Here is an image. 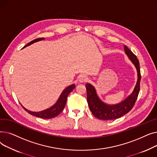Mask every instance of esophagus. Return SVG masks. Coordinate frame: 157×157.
Segmentation results:
<instances>
[{
    "label": "esophagus",
    "instance_id": "1",
    "mask_svg": "<svg viewBox=\"0 0 157 157\" xmlns=\"http://www.w3.org/2000/svg\"><path fill=\"white\" fill-rule=\"evenodd\" d=\"M88 80V77H86L85 75H81L79 78V81L81 83H85V82H86Z\"/></svg>",
    "mask_w": 157,
    "mask_h": 157
}]
</instances>
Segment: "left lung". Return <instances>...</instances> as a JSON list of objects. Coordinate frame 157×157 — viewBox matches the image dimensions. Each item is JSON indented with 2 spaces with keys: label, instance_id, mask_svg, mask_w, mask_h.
Wrapping results in <instances>:
<instances>
[{
  "label": "left lung",
  "instance_id": "obj_1",
  "mask_svg": "<svg viewBox=\"0 0 157 157\" xmlns=\"http://www.w3.org/2000/svg\"><path fill=\"white\" fill-rule=\"evenodd\" d=\"M124 49L125 53L134 64L137 71V82L132 94L122 102L117 105H110L105 104L98 98L95 88L92 85L88 83L86 85L87 102L90 109L96 118L100 120H110L121 117L133 108L137 98L140 91V81L141 79L139 62L137 56L126 46H124Z\"/></svg>",
  "mask_w": 157,
  "mask_h": 157
}]
</instances>
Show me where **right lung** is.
Returning a JSON list of instances; mask_svg holds the SVG:
<instances>
[{
    "instance_id": "right-lung-1",
    "label": "right lung",
    "mask_w": 157,
    "mask_h": 157,
    "mask_svg": "<svg viewBox=\"0 0 157 157\" xmlns=\"http://www.w3.org/2000/svg\"><path fill=\"white\" fill-rule=\"evenodd\" d=\"M44 38L41 37V38H38L36 39H34L32 40L31 42L28 43L27 45L25 46L23 48L26 47L27 46L30 45L31 44H33L34 43L37 42L39 40H43ZM75 88V85L73 84L72 85L69 86L68 87L66 88L65 90H63V91L62 92V94L60 95L59 100L56 102V104L51 107L50 108L47 109L46 110L42 111H39V112H32L30 111L27 110L23 107V108L27 112H28L30 114L33 115V116H35L39 118H45V119H49V118H52L55 117H56L57 115H59L64 109V107L66 104V102H67V98L68 95L72 91V90Z\"/></svg>"
}]
</instances>
